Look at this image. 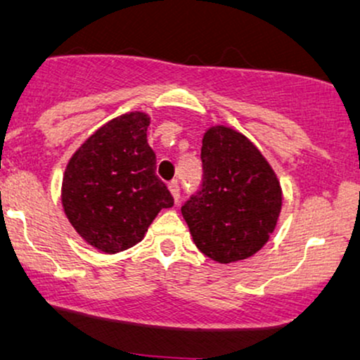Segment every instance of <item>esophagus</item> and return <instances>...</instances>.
I'll use <instances>...</instances> for the list:
<instances>
[{
    "label": "esophagus",
    "mask_w": 360,
    "mask_h": 360,
    "mask_svg": "<svg viewBox=\"0 0 360 360\" xmlns=\"http://www.w3.org/2000/svg\"><path fill=\"white\" fill-rule=\"evenodd\" d=\"M168 188H170V192L173 195V198H175V202L179 203V200H180V185H179V181H176V180L170 181V184H168Z\"/></svg>",
    "instance_id": "34e87169"
}]
</instances>
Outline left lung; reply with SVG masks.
<instances>
[{
  "mask_svg": "<svg viewBox=\"0 0 360 360\" xmlns=\"http://www.w3.org/2000/svg\"><path fill=\"white\" fill-rule=\"evenodd\" d=\"M202 181L181 207L195 245L220 264L259 252L277 225L282 190L257 146L227 127L202 141Z\"/></svg>",
  "mask_w": 360,
  "mask_h": 360,
  "instance_id": "obj_1",
  "label": "left lung"
}]
</instances>
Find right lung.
I'll use <instances>...</instances> for the list:
<instances>
[{"label": "right lung", "instance_id": "right-lung-1", "mask_svg": "<svg viewBox=\"0 0 360 360\" xmlns=\"http://www.w3.org/2000/svg\"><path fill=\"white\" fill-rule=\"evenodd\" d=\"M148 115H122L96 130L70 160L65 214L90 245L117 254L139 243L162 208L173 205L146 141Z\"/></svg>", "mask_w": 360, "mask_h": 360}]
</instances>
